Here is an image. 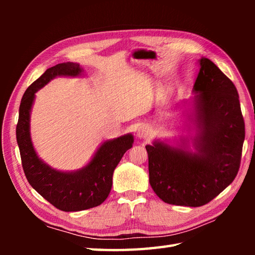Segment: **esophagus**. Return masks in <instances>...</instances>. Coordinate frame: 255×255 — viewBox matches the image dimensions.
Returning a JSON list of instances; mask_svg holds the SVG:
<instances>
[{
  "label": "esophagus",
  "mask_w": 255,
  "mask_h": 255,
  "mask_svg": "<svg viewBox=\"0 0 255 255\" xmlns=\"http://www.w3.org/2000/svg\"><path fill=\"white\" fill-rule=\"evenodd\" d=\"M150 133L151 129H149V127L147 126H140L137 130V134L139 138H147L150 136Z\"/></svg>",
  "instance_id": "esophagus-1"
}]
</instances>
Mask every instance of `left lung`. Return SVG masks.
<instances>
[{
    "instance_id": "1",
    "label": "left lung",
    "mask_w": 255,
    "mask_h": 255,
    "mask_svg": "<svg viewBox=\"0 0 255 255\" xmlns=\"http://www.w3.org/2000/svg\"><path fill=\"white\" fill-rule=\"evenodd\" d=\"M194 84L198 153L161 142L145 145L149 182L164 203L199 207L230 185L239 171L246 137L239 95L232 81L207 58L197 61Z\"/></svg>"
}]
</instances>
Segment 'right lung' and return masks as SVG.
Listing matches in <instances>:
<instances>
[{
    "instance_id": "right-lung-1",
    "label": "right lung",
    "mask_w": 255,
    "mask_h": 255,
    "mask_svg": "<svg viewBox=\"0 0 255 255\" xmlns=\"http://www.w3.org/2000/svg\"><path fill=\"white\" fill-rule=\"evenodd\" d=\"M81 72L82 69L79 64L72 62L59 63L47 69L25 91L16 126V139L27 181L37 193L63 211L90 209L104 202L111 192L114 170L133 142L131 134L108 140L101 145L84 169L72 173L52 170L39 160L29 134V115L35 93L57 75L75 77Z\"/></svg>"
}]
</instances>
